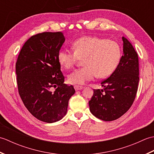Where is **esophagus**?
I'll return each instance as SVG.
<instances>
[{
  "label": "esophagus",
  "mask_w": 154,
  "mask_h": 154,
  "mask_svg": "<svg viewBox=\"0 0 154 154\" xmlns=\"http://www.w3.org/2000/svg\"><path fill=\"white\" fill-rule=\"evenodd\" d=\"M74 88H75V91H80V90L83 89V87H82V86H79V85H75V86H74Z\"/></svg>",
  "instance_id": "obj_1"
}]
</instances>
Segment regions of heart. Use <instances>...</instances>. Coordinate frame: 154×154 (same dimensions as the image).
I'll return each mask as SVG.
<instances>
[{"instance_id": "1", "label": "heart", "mask_w": 154, "mask_h": 154, "mask_svg": "<svg viewBox=\"0 0 154 154\" xmlns=\"http://www.w3.org/2000/svg\"><path fill=\"white\" fill-rule=\"evenodd\" d=\"M73 52L61 49L57 59L61 66L66 69L83 60L85 67L68 76L69 83L75 85H83L95 76L100 79L110 76L116 69L122 55L118 42L95 36L79 38L73 42Z\"/></svg>"}]
</instances>
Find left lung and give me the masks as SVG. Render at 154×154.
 Masks as SVG:
<instances>
[{
	"mask_svg": "<svg viewBox=\"0 0 154 154\" xmlns=\"http://www.w3.org/2000/svg\"><path fill=\"white\" fill-rule=\"evenodd\" d=\"M123 55L110 76L101 82L102 90L94 89L89 101L91 112L104 121L119 119L131 107L139 82L138 56L131 43L122 37Z\"/></svg>",
	"mask_w": 154,
	"mask_h": 154,
	"instance_id": "8db88e82",
	"label": "left lung"
}]
</instances>
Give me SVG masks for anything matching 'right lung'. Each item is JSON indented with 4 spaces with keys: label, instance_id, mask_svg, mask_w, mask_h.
Returning a JSON list of instances; mask_svg holds the SVG:
<instances>
[{
    "label": "right lung",
    "instance_id": "add662e5",
    "mask_svg": "<svg viewBox=\"0 0 154 154\" xmlns=\"http://www.w3.org/2000/svg\"><path fill=\"white\" fill-rule=\"evenodd\" d=\"M65 37L61 32L32 35L23 45L16 63L18 93L24 106L42 122L53 123L67 114L75 93L64 84L57 55ZM51 88H56L53 93Z\"/></svg>",
    "mask_w": 154,
    "mask_h": 154
}]
</instances>
